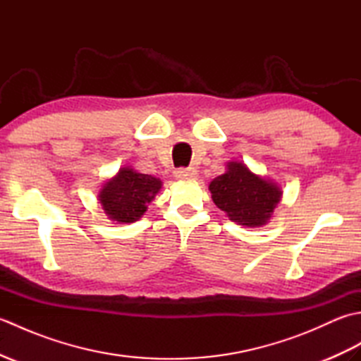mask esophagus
I'll list each match as a JSON object with an SVG mask.
<instances>
[{
	"instance_id": "obj_1",
	"label": "esophagus",
	"mask_w": 361,
	"mask_h": 361,
	"mask_svg": "<svg viewBox=\"0 0 361 361\" xmlns=\"http://www.w3.org/2000/svg\"><path fill=\"white\" fill-rule=\"evenodd\" d=\"M173 176L176 180L181 181H190L197 178V171L194 167H188V169H176L173 172Z\"/></svg>"
}]
</instances>
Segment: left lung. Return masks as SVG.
Here are the masks:
<instances>
[{"label":"left lung","mask_w":361,"mask_h":361,"mask_svg":"<svg viewBox=\"0 0 361 361\" xmlns=\"http://www.w3.org/2000/svg\"><path fill=\"white\" fill-rule=\"evenodd\" d=\"M212 202L229 220L245 228H260L282 200L278 183L257 175L242 161H228L226 171L209 183Z\"/></svg>","instance_id":"left-lung-1"}]
</instances>
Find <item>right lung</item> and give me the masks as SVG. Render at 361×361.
<instances>
[{"instance_id": "obj_1", "label": "right lung", "mask_w": 361, "mask_h": 361, "mask_svg": "<svg viewBox=\"0 0 361 361\" xmlns=\"http://www.w3.org/2000/svg\"><path fill=\"white\" fill-rule=\"evenodd\" d=\"M163 188L157 176L141 173L133 167H121L106 180L97 194L105 216L116 224H133L144 216L147 206Z\"/></svg>"}]
</instances>
